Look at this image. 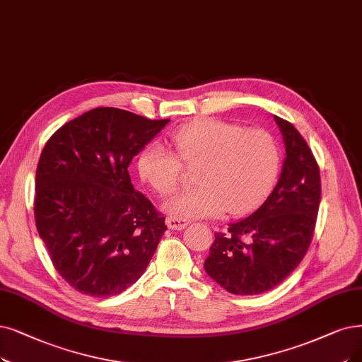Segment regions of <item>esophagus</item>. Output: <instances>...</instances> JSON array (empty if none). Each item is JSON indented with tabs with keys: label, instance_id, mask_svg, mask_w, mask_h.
<instances>
[{
	"label": "esophagus",
	"instance_id": "esophagus-1",
	"mask_svg": "<svg viewBox=\"0 0 362 362\" xmlns=\"http://www.w3.org/2000/svg\"><path fill=\"white\" fill-rule=\"evenodd\" d=\"M166 224L170 230H182L190 224V220H185V218H181V216H172L170 215L166 218Z\"/></svg>",
	"mask_w": 362,
	"mask_h": 362
}]
</instances>
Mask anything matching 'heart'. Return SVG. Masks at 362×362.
Segmentation results:
<instances>
[{
    "label": "heart",
    "mask_w": 362,
    "mask_h": 362,
    "mask_svg": "<svg viewBox=\"0 0 362 362\" xmlns=\"http://www.w3.org/2000/svg\"><path fill=\"white\" fill-rule=\"evenodd\" d=\"M180 157L200 166L199 187L172 196L165 209L177 216L247 215L263 204L276 182L281 150L263 129H245L223 120H199L172 134ZM141 178L169 194L182 180V162L162 144L151 142L138 158Z\"/></svg>",
    "instance_id": "1"
}]
</instances>
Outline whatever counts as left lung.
<instances>
[{
    "mask_svg": "<svg viewBox=\"0 0 362 362\" xmlns=\"http://www.w3.org/2000/svg\"><path fill=\"white\" fill-rule=\"evenodd\" d=\"M285 144L281 177L264 204L215 233L205 270L236 296L266 293L290 276L312 242L321 200L320 168L297 129L278 115Z\"/></svg>",
    "mask_w": 362,
    "mask_h": 362,
    "instance_id": "obj_1",
    "label": "left lung"
}]
</instances>
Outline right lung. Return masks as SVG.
Masks as SVG:
<instances>
[{
    "mask_svg": "<svg viewBox=\"0 0 362 362\" xmlns=\"http://www.w3.org/2000/svg\"><path fill=\"white\" fill-rule=\"evenodd\" d=\"M168 123L93 108L57 129L42 148L35 224L54 269L78 293L112 297L127 290L168 230L127 170Z\"/></svg>",
    "mask_w": 362,
    "mask_h": 362,
    "instance_id": "right-lung-1",
    "label": "right lung"
}]
</instances>
